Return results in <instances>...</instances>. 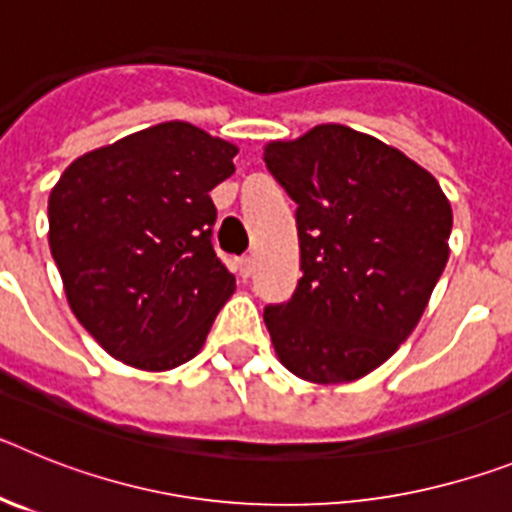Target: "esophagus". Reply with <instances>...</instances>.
Wrapping results in <instances>:
<instances>
[{"mask_svg":"<svg viewBox=\"0 0 512 512\" xmlns=\"http://www.w3.org/2000/svg\"><path fill=\"white\" fill-rule=\"evenodd\" d=\"M238 269H241V277L248 279L253 274V259L251 256H243L241 261H238Z\"/></svg>","mask_w":512,"mask_h":512,"instance_id":"34e87169","label":"esophagus"}]
</instances>
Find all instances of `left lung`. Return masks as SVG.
Listing matches in <instances>:
<instances>
[{
	"mask_svg": "<svg viewBox=\"0 0 512 512\" xmlns=\"http://www.w3.org/2000/svg\"><path fill=\"white\" fill-rule=\"evenodd\" d=\"M266 169L297 202L292 300L264 323L279 361L305 382L366 377L413 333L449 261L454 215L433 174L346 125L271 140Z\"/></svg>",
	"mask_w": 512,
	"mask_h": 512,
	"instance_id": "8db88e82",
	"label": "left lung"
}]
</instances>
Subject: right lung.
<instances>
[{"label":"right lung","instance_id":"1","mask_svg":"<svg viewBox=\"0 0 512 512\" xmlns=\"http://www.w3.org/2000/svg\"><path fill=\"white\" fill-rule=\"evenodd\" d=\"M238 148L161 122L79 156L48 200L66 300L122 364L166 372L194 359L235 277L212 248L210 192Z\"/></svg>","mask_w":512,"mask_h":512}]
</instances>
